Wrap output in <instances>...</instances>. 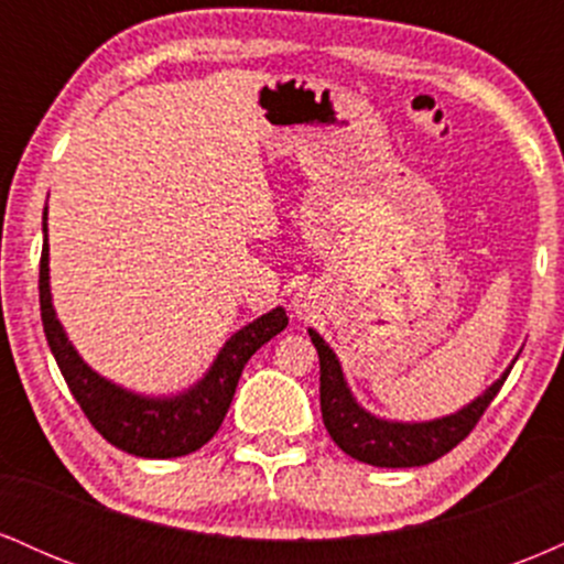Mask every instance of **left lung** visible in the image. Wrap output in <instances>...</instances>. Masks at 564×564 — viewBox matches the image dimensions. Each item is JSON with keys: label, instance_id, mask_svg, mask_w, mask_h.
<instances>
[{"label": "left lung", "instance_id": "obj_1", "mask_svg": "<svg viewBox=\"0 0 564 564\" xmlns=\"http://www.w3.org/2000/svg\"><path fill=\"white\" fill-rule=\"evenodd\" d=\"M310 339L321 358V413L328 435L347 456L358 462L371 464V467H424V464L437 462L440 456L456 448L464 437L480 422L485 408L496 398L501 384L507 381L511 368L501 373L494 384L485 390L480 398L471 400L462 411L451 416L435 419V422H387L368 413L358 405V400L349 392L345 373H341L339 360L334 349L323 341L318 332L310 328Z\"/></svg>", "mask_w": 564, "mask_h": 564}]
</instances>
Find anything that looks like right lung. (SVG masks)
I'll return each instance as SVG.
<instances>
[{"label": "right lung", "instance_id": "add662e5", "mask_svg": "<svg viewBox=\"0 0 564 564\" xmlns=\"http://www.w3.org/2000/svg\"><path fill=\"white\" fill-rule=\"evenodd\" d=\"M42 219L44 246L42 262H39V304H42L44 336H47V345L53 349L70 394L82 405L89 424L116 448L140 458L187 456L209 443L232 403L243 366L264 341H270L289 326L286 310H270L268 315L232 334L219 349L206 377L187 392L172 394V398H145V394L129 392L124 387L102 379L84 364L63 332L53 307V294H50L47 209Z\"/></svg>", "mask_w": 564, "mask_h": 564}]
</instances>
